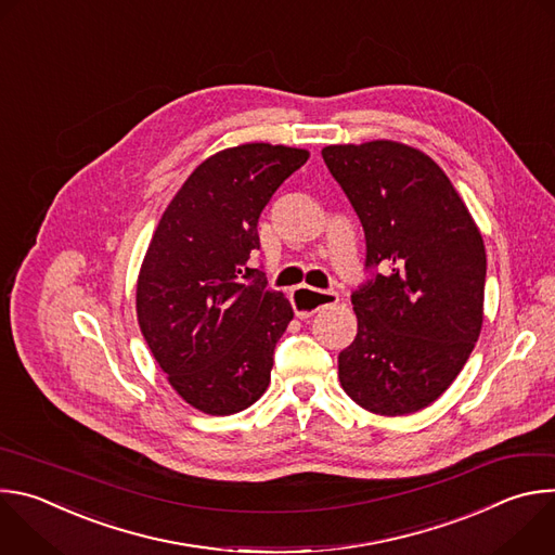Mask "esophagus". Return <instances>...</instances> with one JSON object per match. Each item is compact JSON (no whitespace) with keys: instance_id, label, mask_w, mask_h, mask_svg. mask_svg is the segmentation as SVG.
I'll return each instance as SVG.
<instances>
[{"instance_id":"1","label":"esophagus","mask_w":555,"mask_h":555,"mask_svg":"<svg viewBox=\"0 0 555 555\" xmlns=\"http://www.w3.org/2000/svg\"><path fill=\"white\" fill-rule=\"evenodd\" d=\"M294 313L298 319H309L315 311H321L323 307L336 305L338 294L336 292H323V289H311V287H296L289 294Z\"/></svg>"}]
</instances>
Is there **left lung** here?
<instances>
[{"instance_id": "1", "label": "left lung", "mask_w": 555, "mask_h": 555, "mask_svg": "<svg viewBox=\"0 0 555 555\" xmlns=\"http://www.w3.org/2000/svg\"><path fill=\"white\" fill-rule=\"evenodd\" d=\"M323 160L362 223L371 274L351 294L358 334L338 356L340 384L371 413L422 411L479 340L483 236L448 176L413 146L332 144Z\"/></svg>"}]
</instances>
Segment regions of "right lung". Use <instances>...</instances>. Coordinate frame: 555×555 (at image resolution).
Wrapping results in <instances>:
<instances>
[{"label":"right lung","mask_w":555,"mask_h":555,"mask_svg":"<svg viewBox=\"0 0 555 555\" xmlns=\"http://www.w3.org/2000/svg\"><path fill=\"white\" fill-rule=\"evenodd\" d=\"M307 157L268 142L219 151L189 176L153 232L135 289L138 325L197 411L240 413L270 384L294 311L250 259L263 208Z\"/></svg>","instance_id":"right-lung-1"}]
</instances>
